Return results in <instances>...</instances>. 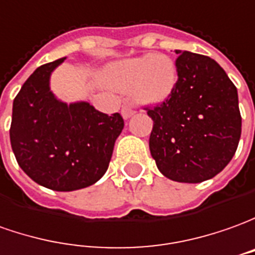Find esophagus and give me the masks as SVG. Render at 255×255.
Returning a JSON list of instances; mask_svg holds the SVG:
<instances>
[{
    "label": "esophagus",
    "mask_w": 255,
    "mask_h": 255,
    "mask_svg": "<svg viewBox=\"0 0 255 255\" xmlns=\"http://www.w3.org/2000/svg\"><path fill=\"white\" fill-rule=\"evenodd\" d=\"M134 113H135V110L131 107V106L126 105V106H123V109H121V114H123V117H124V119H129V117H131Z\"/></svg>",
    "instance_id": "esophagus-1"
}]
</instances>
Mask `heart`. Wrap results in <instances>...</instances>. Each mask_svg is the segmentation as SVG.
I'll return each instance as SVG.
<instances>
[{
  "label": "heart",
  "instance_id": "1",
  "mask_svg": "<svg viewBox=\"0 0 255 255\" xmlns=\"http://www.w3.org/2000/svg\"><path fill=\"white\" fill-rule=\"evenodd\" d=\"M105 79L116 91L132 92L138 102L155 105L170 96L177 82V68L167 55L146 54L110 65Z\"/></svg>",
  "mask_w": 255,
  "mask_h": 255
}]
</instances>
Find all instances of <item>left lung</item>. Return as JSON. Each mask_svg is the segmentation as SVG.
Listing matches in <instances>:
<instances>
[{
    "label": "left lung",
    "instance_id": "obj_1",
    "mask_svg": "<svg viewBox=\"0 0 255 255\" xmlns=\"http://www.w3.org/2000/svg\"><path fill=\"white\" fill-rule=\"evenodd\" d=\"M177 82L170 96L145 107L153 120L150 155L178 183L215 177L236 153L242 135L237 89L211 57L176 50Z\"/></svg>",
    "mask_w": 255,
    "mask_h": 255
}]
</instances>
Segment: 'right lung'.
I'll use <instances>...</instances> for the list:
<instances>
[{"label": "right lung", "instance_id": "add662e5", "mask_svg": "<svg viewBox=\"0 0 255 255\" xmlns=\"http://www.w3.org/2000/svg\"><path fill=\"white\" fill-rule=\"evenodd\" d=\"M62 61L39 67L20 88L9 138L16 162L33 181L54 191H74L103 177L124 120L86 102L68 106L57 100L48 82Z\"/></svg>", "mask_w": 255, "mask_h": 255}]
</instances>
